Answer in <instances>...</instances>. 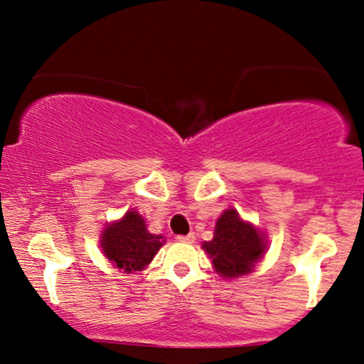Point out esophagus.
<instances>
[{
    "mask_svg": "<svg viewBox=\"0 0 364 364\" xmlns=\"http://www.w3.org/2000/svg\"><path fill=\"white\" fill-rule=\"evenodd\" d=\"M178 242L183 243H193L195 242V234H188V235H177Z\"/></svg>",
    "mask_w": 364,
    "mask_h": 364,
    "instance_id": "obj_1",
    "label": "esophagus"
}]
</instances>
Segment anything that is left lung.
<instances>
[{
	"mask_svg": "<svg viewBox=\"0 0 364 364\" xmlns=\"http://www.w3.org/2000/svg\"><path fill=\"white\" fill-rule=\"evenodd\" d=\"M203 248L223 277L248 274L264 253L263 235L252 224L243 223L235 210H225L218 219L214 237Z\"/></svg>",
	"mask_w": 364,
	"mask_h": 364,
	"instance_id": "1",
	"label": "left lung"
}]
</instances>
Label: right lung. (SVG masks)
I'll return each instance as SVG.
<instances>
[{
  "label": "right lung",
  "instance_id": "add662e5",
  "mask_svg": "<svg viewBox=\"0 0 364 364\" xmlns=\"http://www.w3.org/2000/svg\"><path fill=\"white\" fill-rule=\"evenodd\" d=\"M101 238L106 258L127 272L143 269L164 243L163 237L146 230L145 221L136 211H129L121 221L106 228Z\"/></svg>",
  "mask_w": 364,
  "mask_h": 364
}]
</instances>
